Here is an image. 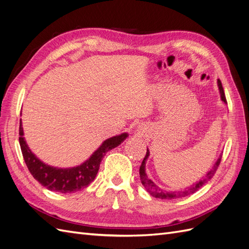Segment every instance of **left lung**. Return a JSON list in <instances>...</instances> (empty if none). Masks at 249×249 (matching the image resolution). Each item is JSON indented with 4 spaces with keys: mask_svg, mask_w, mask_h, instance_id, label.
<instances>
[{
    "mask_svg": "<svg viewBox=\"0 0 249 249\" xmlns=\"http://www.w3.org/2000/svg\"><path fill=\"white\" fill-rule=\"evenodd\" d=\"M218 83V87H219V91H220V96H221V100L227 103V99H225V94H224V91H223V87H222V84L220 80L217 81ZM149 156V150L147 148L146 150V155L144 157V159H143L142 163H141V166H140V169H139V175H140V178H141V183L142 185L145 187V189L149 192V194L152 195V196L156 197V198H161V199H177V198H180V197H185L187 196V195H190L194 192H196L199 188L201 186L205 185L208 180H210L211 178H213V176L215 175L216 170L218 169V167H219V164H220V161H221V155L219 156V158H218V160L216 161V163L214 164V166L212 167V169H211L208 173L206 178H203L202 179H200L198 183L196 184H193L191 187H188L186 190L184 191H175V192H169V191H165L163 189H161L160 187H158L152 179H149L147 178V175L145 172V162L147 160V158Z\"/></svg>",
    "mask_w": 249,
    "mask_h": 249,
    "instance_id": "obj_1",
    "label": "left lung"
}]
</instances>
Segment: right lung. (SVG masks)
Segmentation results:
<instances>
[{
  "label": "right lung",
  "instance_id": "obj_1",
  "mask_svg": "<svg viewBox=\"0 0 249 249\" xmlns=\"http://www.w3.org/2000/svg\"><path fill=\"white\" fill-rule=\"evenodd\" d=\"M21 122L19 123V145L25 163L33 178L47 189L60 193L77 192L86 188L95 178L100 164L107 152L118 146L127 137L126 133L111 137L103 142L87 161L72 168H56L44 164L37 158L25 141Z\"/></svg>",
  "mask_w": 249,
  "mask_h": 249
}]
</instances>
